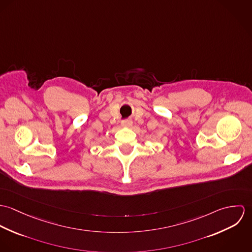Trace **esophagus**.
Wrapping results in <instances>:
<instances>
[{
	"label": "esophagus",
	"instance_id": "obj_1",
	"mask_svg": "<svg viewBox=\"0 0 252 252\" xmlns=\"http://www.w3.org/2000/svg\"><path fill=\"white\" fill-rule=\"evenodd\" d=\"M121 125H122L123 127H131V126L133 125V122H132L131 120H124V121L121 123Z\"/></svg>",
	"mask_w": 252,
	"mask_h": 252
}]
</instances>
